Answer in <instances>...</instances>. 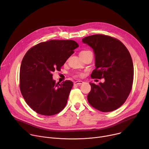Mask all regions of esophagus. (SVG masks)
<instances>
[{
    "label": "esophagus",
    "mask_w": 149,
    "mask_h": 149,
    "mask_svg": "<svg viewBox=\"0 0 149 149\" xmlns=\"http://www.w3.org/2000/svg\"><path fill=\"white\" fill-rule=\"evenodd\" d=\"M84 82L82 81H77L75 82H74V85H80V84H82Z\"/></svg>",
    "instance_id": "34e87169"
}]
</instances>
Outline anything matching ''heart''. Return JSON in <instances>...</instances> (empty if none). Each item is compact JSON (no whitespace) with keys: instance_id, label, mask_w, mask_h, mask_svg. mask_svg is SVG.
I'll return each instance as SVG.
<instances>
[{"instance_id":"b5f03b06","label":"heart","mask_w":149,"mask_h":149,"mask_svg":"<svg viewBox=\"0 0 149 149\" xmlns=\"http://www.w3.org/2000/svg\"><path fill=\"white\" fill-rule=\"evenodd\" d=\"M77 76H78V77H82V76H83V74H81V73H79V74H78L77 75Z\"/></svg>"}]
</instances>
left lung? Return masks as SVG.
Masks as SVG:
<instances>
[{
	"label": "left lung",
	"mask_w": 149,
	"mask_h": 149,
	"mask_svg": "<svg viewBox=\"0 0 149 149\" xmlns=\"http://www.w3.org/2000/svg\"><path fill=\"white\" fill-rule=\"evenodd\" d=\"M82 41L95 53L96 69L91 77L105 79L98 85L90 83L88 102L102 112L114 111L125 103L131 91L134 65L131 54L121 41L110 36L93 35Z\"/></svg>",
	"instance_id": "obj_1"
}]
</instances>
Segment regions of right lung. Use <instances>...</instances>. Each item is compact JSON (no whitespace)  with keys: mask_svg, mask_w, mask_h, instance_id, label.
Instances as JSON below:
<instances>
[{"mask_svg":"<svg viewBox=\"0 0 149 149\" xmlns=\"http://www.w3.org/2000/svg\"><path fill=\"white\" fill-rule=\"evenodd\" d=\"M73 40H49L30 48L19 71V88L27 104L36 113L53 116L67 104L73 83H56L52 72L61 67L78 47Z\"/></svg>","mask_w":149,"mask_h":149,"instance_id":"right-lung-1","label":"right lung"}]
</instances>
